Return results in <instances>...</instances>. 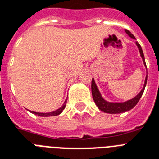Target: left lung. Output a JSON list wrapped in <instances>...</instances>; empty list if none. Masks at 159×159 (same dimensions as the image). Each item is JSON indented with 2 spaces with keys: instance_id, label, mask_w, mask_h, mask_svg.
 Masks as SVG:
<instances>
[{
  "instance_id": "8db88e82",
  "label": "left lung",
  "mask_w": 159,
  "mask_h": 159,
  "mask_svg": "<svg viewBox=\"0 0 159 159\" xmlns=\"http://www.w3.org/2000/svg\"><path fill=\"white\" fill-rule=\"evenodd\" d=\"M125 32L128 34V36H130L131 39H135L134 35H133L129 30L125 29ZM135 44H136V46L138 47V49H139V53H140V57H141L142 60H143L144 65L146 66L144 56V53H143V51H142L141 47H140V45H139L137 42H135ZM147 78H148V76L146 75L144 86L142 88L141 91H140V92H139L134 98H131V99L130 100H127V101L124 102H107V100L104 99L103 98H102V96L101 93L99 92V90L98 89L97 85H96L94 79L93 78L92 84H92V85H91V89H92V95L93 98V101H94L95 104H96L98 107V109L101 110L102 111H103V112H106V113L117 114L130 111V109L133 108V107L138 103L139 100L140 99V98H141L142 94H143V93H144V89H145L146 84H147Z\"/></svg>"
}]
</instances>
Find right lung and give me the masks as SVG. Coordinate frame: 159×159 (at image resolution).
Returning a JSON list of instances; mask_svg holds the SVG:
<instances>
[{
    "instance_id": "right-lung-1",
    "label": "right lung",
    "mask_w": 159,
    "mask_h": 159,
    "mask_svg": "<svg viewBox=\"0 0 159 159\" xmlns=\"http://www.w3.org/2000/svg\"><path fill=\"white\" fill-rule=\"evenodd\" d=\"M66 102H67V98L66 99V101H65V102L63 103V105H62L60 108H58L57 110H56V111H51V112H37V111H31V112L33 114L39 116H43V117H45V116H56L60 115V114L61 113L62 111H63V110H64L65 107H66Z\"/></svg>"
}]
</instances>
